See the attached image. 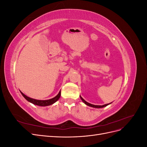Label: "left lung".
<instances>
[{"mask_svg": "<svg viewBox=\"0 0 147 147\" xmlns=\"http://www.w3.org/2000/svg\"><path fill=\"white\" fill-rule=\"evenodd\" d=\"M80 98H81V99H82V100L84 102V104H85L86 105H88V106H90V107H94V108H97V109H99V108H103V107H106V106H107L108 105H109V104H110L111 103H112V102H111V103H110V104H105V105H93V104H90V103H88V102H87L86 101H85L84 100L82 97L80 96Z\"/></svg>", "mask_w": 147, "mask_h": 147, "instance_id": "8db88e82", "label": "left lung"}]
</instances>
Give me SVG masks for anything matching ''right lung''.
I'll use <instances>...</instances> for the list:
<instances>
[{
    "label": "right lung",
    "mask_w": 147,
    "mask_h": 147,
    "mask_svg": "<svg viewBox=\"0 0 147 147\" xmlns=\"http://www.w3.org/2000/svg\"><path fill=\"white\" fill-rule=\"evenodd\" d=\"M20 92L21 93V94L23 95V96L24 97V98L26 100H27L28 102H30V103H32L34 105L41 106V107H45V106H48V105H52L54 103H55V102L57 100H58L60 98V97H61V91L59 92V93L57 94V95L55 97H53V98L50 99H48V100L34 99H32V98H30V97H29L27 96H26L21 91H20Z\"/></svg>",
    "instance_id": "1"
}]
</instances>
